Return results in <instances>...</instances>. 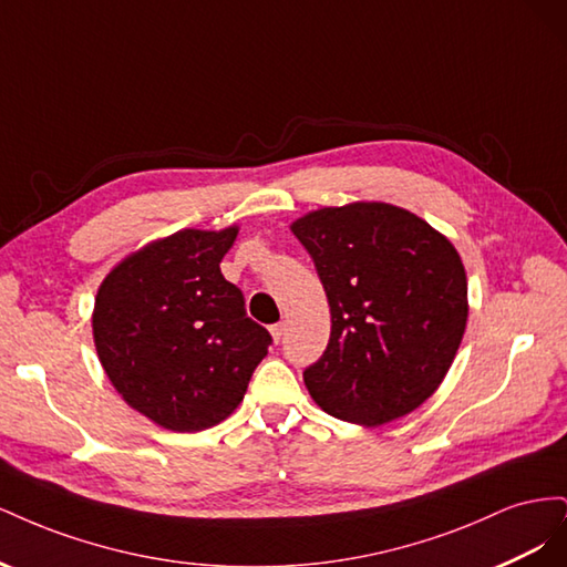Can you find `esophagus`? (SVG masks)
Here are the masks:
<instances>
[{
    "label": "esophagus",
    "mask_w": 567,
    "mask_h": 567,
    "mask_svg": "<svg viewBox=\"0 0 567 567\" xmlns=\"http://www.w3.org/2000/svg\"><path fill=\"white\" fill-rule=\"evenodd\" d=\"M269 331H271V338H274V342H281V338H284V331H286V323H284V321L274 323Z\"/></svg>",
    "instance_id": "obj_1"
}]
</instances>
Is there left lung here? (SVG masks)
<instances>
[{
    "label": "left lung",
    "mask_w": 567,
    "mask_h": 567,
    "mask_svg": "<svg viewBox=\"0 0 567 567\" xmlns=\"http://www.w3.org/2000/svg\"><path fill=\"white\" fill-rule=\"evenodd\" d=\"M290 229L312 255L331 307L329 346L302 373L312 400L359 425L421 406L466 331L468 284L456 248L388 203L321 208Z\"/></svg>",
    "instance_id": "left-lung-1"
}]
</instances>
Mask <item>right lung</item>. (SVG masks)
<instances>
[{"label": "right lung", "instance_id": "add662e5", "mask_svg": "<svg viewBox=\"0 0 567 567\" xmlns=\"http://www.w3.org/2000/svg\"><path fill=\"white\" fill-rule=\"evenodd\" d=\"M236 234L182 229L125 257L99 286L101 367L132 409L167 431L225 421L271 346L241 288L219 271Z\"/></svg>", "mask_w": 567, "mask_h": 567}]
</instances>
